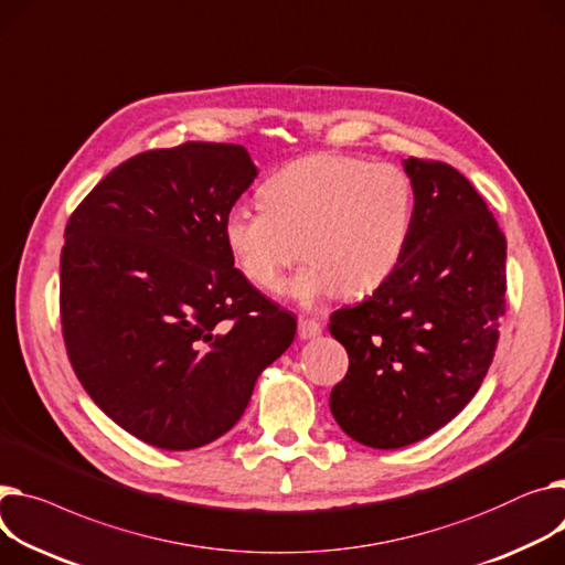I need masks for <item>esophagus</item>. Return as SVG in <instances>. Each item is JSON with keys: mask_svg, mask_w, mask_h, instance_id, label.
Instances as JSON below:
<instances>
[{"mask_svg": "<svg viewBox=\"0 0 565 565\" xmlns=\"http://www.w3.org/2000/svg\"><path fill=\"white\" fill-rule=\"evenodd\" d=\"M297 333L299 338H316L322 333V324L316 320V318H299L297 320Z\"/></svg>", "mask_w": 565, "mask_h": 565, "instance_id": "34e87169", "label": "esophagus"}]
</instances>
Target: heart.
Listing matches in <instances>:
<instances>
[{"label": "heart", "instance_id": "obj_1", "mask_svg": "<svg viewBox=\"0 0 565 565\" xmlns=\"http://www.w3.org/2000/svg\"><path fill=\"white\" fill-rule=\"evenodd\" d=\"M263 209L224 217V243L243 275L275 292L284 273L309 260L290 292L313 302L341 290L363 297L382 288L406 254L416 188L406 170L363 157L318 152L295 159L260 188Z\"/></svg>", "mask_w": 565, "mask_h": 565}]
</instances>
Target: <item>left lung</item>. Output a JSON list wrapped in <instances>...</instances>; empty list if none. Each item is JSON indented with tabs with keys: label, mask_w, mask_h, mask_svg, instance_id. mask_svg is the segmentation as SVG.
<instances>
[{
	"label": "left lung",
	"mask_w": 565,
	"mask_h": 565,
	"mask_svg": "<svg viewBox=\"0 0 565 565\" xmlns=\"http://www.w3.org/2000/svg\"><path fill=\"white\" fill-rule=\"evenodd\" d=\"M416 213L397 273L331 313L350 356L329 406L354 440L397 449L452 420L493 363L507 311V238L452 166L408 157Z\"/></svg>",
	"instance_id": "1"
}]
</instances>
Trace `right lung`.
<instances>
[{
	"label": "right lung",
	"mask_w": 565,
	"mask_h": 565,
	"mask_svg": "<svg viewBox=\"0 0 565 565\" xmlns=\"http://www.w3.org/2000/svg\"><path fill=\"white\" fill-rule=\"evenodd\" d=\"M254 177L243 145L149 149L67 220V359L106 416L154 447L195 449L230 431L295 338V318L234 268L224 243V217Z\"/></svg>",
	"instance_id": "1"
}]
</instances>
